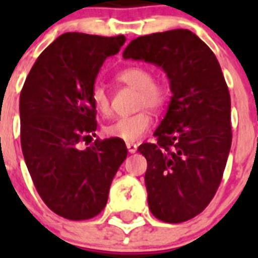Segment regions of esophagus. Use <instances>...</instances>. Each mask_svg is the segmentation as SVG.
<instances>
[{
    "instance_id": "1",
    "label": "esophagus",
    "mask_w": 258,
    "mask_h": 258,
    "mask_svg": "<svg viewBox=\"0 0 258 258\" xmlns=\"http://www.w3.org/2000/svg\"><path fill=\"white\" fill-rule=\"evenodd\" d=\"M127 150H128V153L131 154L137 153L138 145H135V143H127Z\"/></svg>"
}]
</instances>
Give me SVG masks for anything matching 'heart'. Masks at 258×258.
Instances as JSON below:
<instances>
[{
    "instance_id": "obj_1",
    "label": "heart",
    "mask_w": 258,
    "mask_h": 258,
    "mask_svg": "<svg viewBox=\"0 0 258 258\" xmlns=\"http://www.w3.org/2000/svg\"><path fill=\"white\" fill-rule=\"evenodd\" d=\"M117 80L139 91L138 108H150L159 111L169 100V91L165 86L154 82L153 74L145 67H128L117 74ZM91 100L95 108L103 115L111 109V100L103 84H95L91 91ZM151 125V116L142 111L135 115L113 119L104 127L105 135L124 142L139 141L145 137Z\"/></svg>"
}]
</instances>
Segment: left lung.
I'll list each match as a JSON object with an SVG mask.
<instances>
[{
  "mask_svg": "<svg viewBox=\"0 0 258 258\" xmlns=\"http://www.w3.org/2000/svg\"><path fill=\"white\" fill-rule=\"evenodd\" d=\"M123 57L161 67L172 93L154 133L157 143L138 149L147 159L150 210L169 224L191 220L216 194L232 146L230 95L220 62L187 29L141 36Z\"/></svg>",
  "mask_w": 258,
  "mask_h": 258,
  "instance_id": "obj_1",
  "label": "left lung"
}]
</instances>
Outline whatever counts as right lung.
Segmentation results:
<instances>
[{"instance_id":"1","label":"right lung","mask_w":258,"mask_h":258,"mask_svg":"<svg viewBox=\"0 0 258 258\" xmlns=\"http://www.w3.org/2000/svg\"><path fill=\"white\" fill-rule=\"evenodd\" d=\"M124 36H58L32 67L20 95L21 147L34 186L48 208L67 220L83 221L105 208L109 186L127 158L116 138L96 139L91 91L107 57Z\"/></svg>"}]
</instances>
